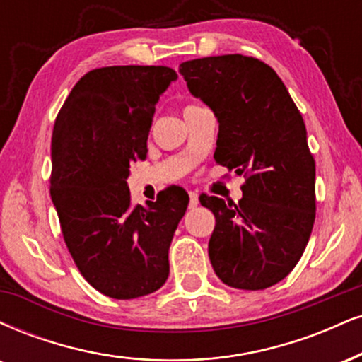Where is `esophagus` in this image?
I'll use <instances>...</instances> for the list:
<instances>
[{
    "mask_svg": "<svg viewBox=\"0 0 362 362\" xmlns=\"http://www.w3.org/2000/svg\"><path fill=\"white\" fill-rule=\"evenodd\" d=\"M199 206V195L195 192H190V200H189V207L194 209Z\"/></svg>",
    "mask_w": 362,
    "mask_h": 362,
    "instance_id": "obj_1",
    "label": "esophagus"
}]
</instances>
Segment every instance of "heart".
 <instances>
[{
    "instance_id": "obj_1",
    "label": "heart",
    "mask_w": 362,
    "mask_h": 362,
    "mask_svg": "<svg viewBox=\"0 0 362 362\" xmlns=\"http://www.w3.org/2000/svg\"><path fill=\"white\" fill-rule=\"evenodd\" d=\"M187 107H190V106H187Z\"/></svg>"
}]
</instances>
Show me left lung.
I'll return each instance as SVG.
<instances>
[{"instance_id": "left-lung-1", "label": "left lung", "mask_w": 362, "mask_h": 362, "mask_svg": "<svg viewBox=\"0 0 362 362\" xmlns=\"http://www.w3.org/2000/svg\"><path fill=\"white\" fill-rule=\"evenodd\" d=\"M178 72L217 117L214 160L246 177L238 204L200 197L216 217L212 268L233 288H268L302 258L315 221V162L303 117L276 72L252 57L187 60Z\"/></svg>"}]
</instances>
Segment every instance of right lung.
Returning a JSON list of instances; mask_svg holds the SVG:
<instances>
[{"label": "right lung", "mask_w": 362, "mask_h": 362, "mask_svg": "<svg viewBox=\"0 0 362 362\" xmlns=\"http://www.w3.org/2000/svg\"><path fill=\"white\" fill-rule=\"evenodd\" d=\"M177 72L115 65L87 72L52 134L50 195L64 241L95 290L116 300L153 293L168 278V250L189 195L163 190L132 206L129 165L146 158L155 106Z\"/></svg>", "instance_id": "1"}]
</instances>
